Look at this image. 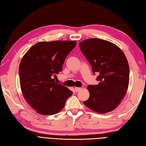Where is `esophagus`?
Returning a JSON list of instances; mask_svg holds the SVG:
<instances>
[{"instance_id": "1", "label": "esophagus", "mask_w": 146, "mask_h": 146, "mask_svg": "<svg viewBox=\"0 0 146 146\" xmlns=\"http://www.w3.org/2000/svg\"><path fill=\"white\" fill-rule=\"evenodd\" d=\"M81 89H82L81 88H78V87H75V88H74V90H75V91H76V92H78L79 91L81 90Z\"/></svg>"}]
</instances>
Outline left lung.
<instances>
[{"label":"left lung","instance_id":"obj_1","mask_svg":"<svg viewBox=\"0 0 146 146\" xmlns=\"http://www.w3.org/2000/svg\"><path fill=\"white\" fill-rule=\"evenodd\" d=\"M78 45L99 82L88 86L90 98L84 105L99 113L113 111L129 86V66L124 54L114 44L99 38L86 39Z\"/></svg>","mask_w":146,"mask_h":146}]
</instances>
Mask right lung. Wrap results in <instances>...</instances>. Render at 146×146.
Returning <instances> with one entry per match:
<instances>
[{
  "label": "right lung",
  "instance_id": "right-lung-1",
  "mask_svg": "<svg viewBox=\"0 0 146 146\" xmlns=\"http://www.w3.org/2000/svg\"><path fill=\"white\" fill-rule=\"evenodd\" d=\"M76 43V41L39 42L22 58L19 68L21 91L38 113L47 116L58 113L72 95V91L55 80L56 74L62 70L66 56Z\"/></svg>",
  "mask_w": 146,
  "mask_h": 146
}]
</instances>
